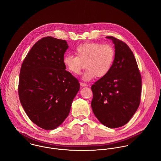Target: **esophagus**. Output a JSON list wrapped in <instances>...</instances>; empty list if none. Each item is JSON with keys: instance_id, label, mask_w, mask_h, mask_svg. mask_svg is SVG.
<instances>
[{"instance_id": "1", "label": "esophagus", "mask_w": 161, "mask_h": 161, "mask_svg": "<svg viewBox=\"0 0 161 161\" xmlns=\"http://www.w3.org/2000/svg\"><path fill=\"white\" fill-rule=\"evenodd\" d=\"M80 85L82 87H87L88 86V85L87 84H85V83H83V82H80Z\"/></svg>"}]
</instances>
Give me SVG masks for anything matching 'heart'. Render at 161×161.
<instances>
[{"label": "heart", "instance_id": "heart-1", "mask_svg": "<svg viewBox=\"0 0 161 161\" xmlns=\"http://www.w3.org/2000/svg\"><path fill=\"white\" fill-rule=\"evenodd\" d=\"M76 56L66 54L63 58L66 68L73 74H79L85 66L82 79L90 80L95 76H106L112 69L115 58V51L110 45L86 43L75 48Z\"/></svg>", "mask_w": 161, "mask_h": 161}]
</instances>
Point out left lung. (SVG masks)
Listing matches in <instances>:
<instances>
[{
	"label": "left lung",
	"mask_w": 161,
	"mask_h": 161,
	"mask_svg": "<svg viewBox=\"0 0 161 161\" xmlns=\"http://www.w3.org/2000/svg\"><path fill=\"white\" fill-rule=\"evenodd\" d=\"M115 58L109 73L95 82L91 106L95 116L105 126L126 125L135 114L141 99L142 82L135 56L128 46L114 36Z\"/></svg>",
	"instance_id": "obj_1"
}]
</instances>
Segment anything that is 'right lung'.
Segmentation results:
<instances>
[{"mask_svg":"<svg viewBox=\"0 0 161 161\" xmlns=\"http://www.w3.org/2000/svg\"><path fill=\"white\" fill-rule=\"evenodd\" d=\"M68 47L66 40L43 38L28 52L20 69L21 105L31 121L46 130L63 123L80 89L78 80L63 64Z\"/></svg>","mask_w":161,"mask_h":161,"instance_id":"obj_1","label":"right lung"}]
</instances>
